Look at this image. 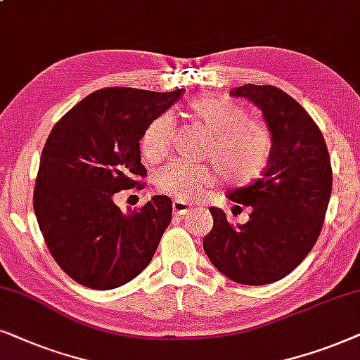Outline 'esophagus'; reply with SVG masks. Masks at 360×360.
<instances>
[{
	"label": "esophagus",
	"mask_w": 360,
	"mask_h": 360,
	"mask_svg": "<svg viewBox=\"0 0 360 360\" xmlns=\"http://www.w3.org/2000/svg\"><path fill=\"white\" fill-rule=\"evenodd\" d=\"M191 210H193V207H191L189 204H186L184 200H174V202H172V212L176 215H186L189 214Z\"/></svg>",
	"instance_id": "1"
}]
</instances>
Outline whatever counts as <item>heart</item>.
Returning a JSON list of instances; mask_svg holds the SVG:
<instances>
[{"label":"heart","mask_w":360,"mask_h":360,"mask_svg":"<svg viewBox=\"0 0 360 360\" xmlns=\"http://www.w3.org/2000/svg\"><path fill=\"white\" fill-rule=\"evenodd\" d=\"M188 117L209 133L205 156L225 183L247 184L260 174L271 150V133L262 120L248 117L247 110L222 97H199L188 105ZM172 122L158 117L148 124L140 140V150L148 162H158L171 148ZM215 176L210 166L171 161L155 174V186L162 194L179 200L198 199Z\"/></svg>","instance_id":"obj_1"}]
</instances>
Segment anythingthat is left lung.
Segmentation results:
<instances>
[{"mask_svg":"<svg viewBox=\"0 0 360 360\" xmlns=\"http://www.w3.org/2000/svg\"><path fill=\"white\" fill-rule=\"evenodd\" d=\"M230 95L262 110L271 150L262 177L227 194L250 207V219L233 227L224 210L210 207L214 227L202 247L236 283L268 285L293 271L318 240L333 188L330 160L318 124L283 90L245 84Z\"/></svg>","mask_w":360,"mask_h":360,"instance_id":"left-lung-1","label":"left lung"}]
</instances>
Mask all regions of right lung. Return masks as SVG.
Here are the masks:
<instances>
[{"instance_id":"obj_1","label":"right lung","mask_w":360,"mask_h":360,"mask_svg":"<svg viewBox=\"0 0 360 360\" xmlns=\"http://www.w3.org/2000/svg\"><path fill=\"white\" fill-rule=\"evenodd\" d=\"M183 95L112 87L69 110L47 138L34 188V214L51 255L77 283L118 288L148 266L171 222L167 195L123 212L113 195L145 177V128Z\"/></svg>"}]
</instances>
